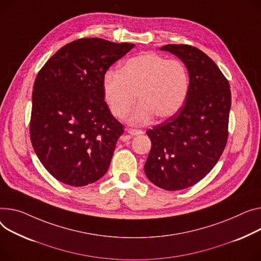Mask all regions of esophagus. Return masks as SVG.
I'll return each instance as SVG.
<instances>
[{"label":"esophagus","instance_id":"obj_1","mask_svg":"<svg viewBox=\"0 0 261 261\" xmlns=\"http://www.w3.org/2000/svg\"><path fill=\"white\" fill-rule=\"evenodd\" d=\"M127 132H128L130 135H140V134H143V131H142V130L133 129V128H128V129H127Z\"/></svg>","mask_w":261,"mask_h":261}]
</instances>
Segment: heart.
I'll use <instances>...</instances> for the list:
<instances>
[{"label":"heart","mask_w":261,"mask_h":261,"mask_svg":"<svg viewBox=\"0 0 261 261\" xmlns=\"http://www.w3.org/2000/svg\"><path fill=\"white\" fill-rule=\"evenodd\" d=\"M102 89L111 113L119 118L130 111L137 95L141 102L128 120L141 125L154 115L166 119L177 113L187 99L190 76L181 61L147 51L125 61L118 72H107Z\"/></svg>","instance_id":"1"}]
</instances>
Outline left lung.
<instances>
[{
	"mask_svg": "<svg viewBox=\"0 0 261 261\" xmlns=\"http://www.w3.org/2000/svg\"><path fill=\"white\" fill-rule=\"evenodd\" d=\"M161 50L186 65L190 89L177 113L147 131L152 146L145 173L155 186L177 191L201 180L221 156L228 140L231 90L217 65L198 48L169 44Z\"/></svg>",
	"mask_w": 261,
	"mask_h": 261,
	"instance_id": "obj_1",
	"label": "left lung"
}]
</instances>
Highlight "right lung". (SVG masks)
I'll use <instances>...</instances> for the list:
<instances>
[{
	"label": "right lung",
	"mask_w": 261,
	"mask_h": 261,
	"mask_svg": "<svg viewBox=\"0 0 261 261\" xmlns=\"http://www.w3.org/2000/svg\"><path fill=\"white\" fill-rule=\"evenodd\" d=\"M134 46L80 39L62 47L39 71L30 140L40 162L59 181L83 187L107 172L124 127L103 100L102 80Z\"/></svg>",
	"instance_id": "add662e5"
}]
</instances>
